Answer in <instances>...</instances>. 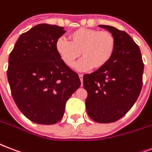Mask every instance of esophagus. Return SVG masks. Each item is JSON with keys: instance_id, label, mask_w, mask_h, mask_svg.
I'll use <instances>...</instances> for the list:
<instances>
[{"instance_id": "1", "label": "esophagus", "mask_w": 152, "mask_h": 152, "mask_svg": "<svg viewBox=\"0 0 152 152\" xmlns=\"http://www.w3.org/2000/svg\"><path fill=\"white\" fill-rule=\"evenodd\" d=\"M79 77L81 81V86H83V74H79Z\"/></svg>"}]
</instances>
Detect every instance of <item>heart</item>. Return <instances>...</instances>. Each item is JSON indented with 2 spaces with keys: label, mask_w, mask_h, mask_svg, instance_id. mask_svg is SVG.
Wrapping results in <instances>:
<instances>
[{
  "label": "heart",
  "mask_w": 152,
  "mask_h": 152,
  "mask_svg": "<svg viewBox=\"0 0 152 152\" xmlns=\"http://www.w3.org/2000/svg\"><path fill=\"white\" fill-rule=\"evenodd\" d=\"M68 39L69 41L59 38L56 43V50L61 61L68 67L73 66L81 53L83 57L75 65L79 71L103 68L114 54L115 40L114 36L107 31L79 28L68 35Z\"/></svg>",
  "instance_id": "b5f03b06"
}]
</instances>
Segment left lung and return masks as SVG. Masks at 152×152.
I'll list each match as a JSON object with an SVG mask.
<instances>
[{"instance_id": "left-lung-1", "label": "left lung", "mask_w": 152, "mask_h": 152, "mask_svg": "<svg viewBox=\"0 0 152 152\" xmlns=\"http://www.w3.org/2000/svg\"><path fill=\"white\" fill-rule=\"evenodd\" d=\"M109 31L115 40L109 62L83 77L88 91L87 113L100 124L115 122L132 108L140 94L143 65L140 49L124 31L109 25H99Z\"/></svg>"}]
</instances>
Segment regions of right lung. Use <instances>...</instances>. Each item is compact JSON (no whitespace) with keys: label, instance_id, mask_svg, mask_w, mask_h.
<instances>
[{"label":"right lung","instance_id":"right-lung-1","mask_svg":"<svg viewBox=\"0 0 152 152\" xmlns=\"http://www.w3.org/2000/svg\"><path fill=\"white\" fill-rule=\"evenodd\" d=\"M66 31L40 24L20 36L9 57L7 76L17 107L32 122L54 124L80 86L78 74L58 55L56 43Z\"/></svg>","mask_w":152,"mask_h":152}]
</instances>
